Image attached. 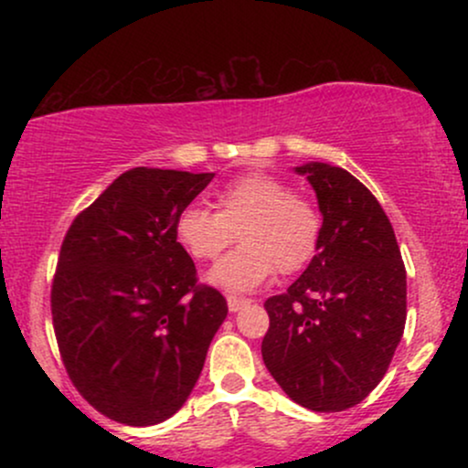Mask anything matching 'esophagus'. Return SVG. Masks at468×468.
Instances as JSON below:
<instances>
[{
    "instance_id": "34e87169",
    "label": "esophagus",
    "mask_w": 468,
    "mask_h": 468,
    "mask_svg": "<svg viewBox=\"0 0 468 468\" xmlns=\"http://www.w3.org/2000/svg\"><path fill=\"white\" fill-rule=\"evenodd\" d=\"M227 303H229L230 313H238V310L244 308V305H249L250 302H249V299H244V297H235V294H229Z\"/></svg>"
}]
</instances>
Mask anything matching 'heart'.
Listing matches in <instances>:
<instances>
[{
	"label": "heart",
	"instance_id": "obj_1",
	"mask_svg": "<svg viewBox=\"0 0 468 468\" xmlns=\"http://www.w3.org/2000/svg\"><path fill=\"white\" fill-rule=\"evenodd\" d=\"M216 211L189 204L176 218V238L196 261L216 260L233 244L241 246L208 272V282L246 292L275 272H297L313 260L321 219L305 197L266 174L230 180L216 193Z\"/></svg>",
	"mask_w": 468,
	"mask_h": 468
}]
</instances>
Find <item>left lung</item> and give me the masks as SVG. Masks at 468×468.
Wrapping results in <instances>:
<instances>
[{"mask_svg":"<svg viewBox=\"0 0 468 468\" xmlns=\"http://www.w3.org/2000/svg\"><path fill=\"white\" fill-rule=\"evenodd\" d=\"M324 216L316 255L271 316L261 356L279 388L313 411L358 405L388 372L407 319V272L389 218L350 171L297 166Z\"/></svg>","mask_w":468,"mask_h":468,"instance_id":"8db88e82","label":"left lung"}]
</instances>
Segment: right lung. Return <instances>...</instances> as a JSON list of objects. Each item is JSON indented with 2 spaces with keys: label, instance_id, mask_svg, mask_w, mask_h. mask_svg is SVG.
I'll return each mask as SVG.
<instances>
[{
  "label": "right lung",
  "instance_id": "obj_1",
  "mask_svg": "<svg viewBox=\"0 0 468 468\" xmlns=\"http://www.w3.org/2000/svg\"><path fill=\"white\" fill-rule=\"evenodd\" d=\"M216 174L136 166L74 218L50 305L74 388L110 420L149 427L189 399L229 305L197 283L176 218Z\"/></svg>",
  "mask_w": 468,
  "mask_h": 468
}]
</instances>
